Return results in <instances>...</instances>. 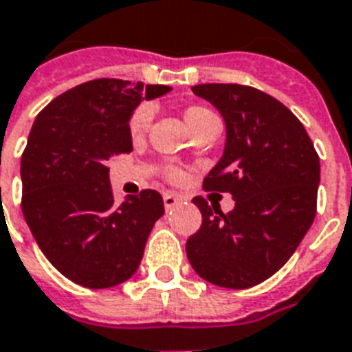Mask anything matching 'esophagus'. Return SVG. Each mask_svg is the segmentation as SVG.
<instances>
[{"label": "esophagus", "instance_id": "34e87169", "mask_svg": "<svg viewBox=\"0 0 352 352\" xmlns=\"http://www.w3.org/2000/svg\"><path fill=\"white\" fill-rule=\"evenodd\" d=\"M163 201H164V208H166V210H170V208H174V206H178V204L182 203V197L176 195V193H164Z\"/></svg>", "mask_w": 352, "mask_h": 352}]
</instances>
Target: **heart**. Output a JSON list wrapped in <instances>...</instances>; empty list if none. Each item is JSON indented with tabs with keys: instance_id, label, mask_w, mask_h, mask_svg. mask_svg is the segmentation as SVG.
Listing matches in <instances>:
<instances>
[{
	"instance_id": "obj_1",
	"label": "heart",
	"mask_w": 352,
	"mask_h": 352,
	"mask_svg": "<svg viewBox=\"0 0 352 352\" xmlns=\"http://www.w3.org/2000/svg\"><path fill=\"white\" fill-rule=\"evenodd\" d=\"M151 119H153V109H151L149 104H140L138 108L132 111L131 119H129V134H131L132 140H138V138H142V136L146 134V131L149 129V123H151ZM184 119H186L189 131L193 132V134L201 131V129L210 126V124H220L218 116H216L210 108L201 106V104L189 106V108L184 111ZM166 176H168L170 180H176V178L180 176V170H178V168H166Z\"/></svg>"
}]
</instances>
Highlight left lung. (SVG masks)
<instances>
[{
    "label": "left lung",
    "instance_id": "1",
    "mask_svg": "<svg viewBox=\"0 0 352 352\" xmlns=\"http://www.w3.org/2000/svg\"><path fill=\"white\" fill-rule=\"evenodd\" d=\"M191 91L214 104L228 126L223 155L203 189L231 193L235 208L223 214L204 197L193 199L203 223L186 243L188 260L216 286L250 288L290 260L315 220L318 153L300 119L267 92L236 83Z\"/></svg>",
    "mask_w": 352,
    "mask_h": 352
}]
</instances>
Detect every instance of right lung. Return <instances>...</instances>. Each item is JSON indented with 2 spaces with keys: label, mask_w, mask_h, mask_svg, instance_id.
Instances as JSON below:
<instances>
[{
  "label": "right lung",
  "mask_w": 352,
  "mask_h": 352,
  "mask_svg": "<svg viewBox=\"0 0 352 352\" xmlns=\"http://www.w3.org/2000/svg\"><path fill=\"white\" fill-rule=\"evenodd\" d=\"M170 87L92 79L77 85L34 121L21 163L22 214L45 258L85 288L131 278L164 214L155 189L113 203L108 161L131 153L129 119L140 100Z\"/></svg>",
  "instance_id": "obj_1"
}]
</instances>
